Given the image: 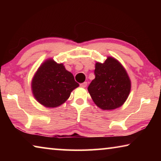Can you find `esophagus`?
I'll use <instances>...</instances> for the list:
<instances>
[{"label": "esophagus", "instance_id": "obj_1", "mask_svg": "<svg viewBox=\"0 0 161 161\" xmlns=\"http://www.w3.org/2000/svg\"><path fill=\"white\" fill-rule=\"evenodd\" d=\"M86 85H87V82H86V81H84V82L80 84V86H81V87H86Z\"/></svg>", "mask_w": 161, "mask_h": 161}]
</instances>
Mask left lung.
<instances>
[{
    "instance_id": "obj_1",
    "label": "left lung",
    "mask_w": 161,
    "mask_h": 161,
    "mask_svg": "<svg viewBox=\"0 0 161 161\" xmlns=\"http://www.w3.org/2000/svg\"><path fill=\"white\" fill-rule=\"evenodd\" d=\"M94 75L88 91L97 107L103 110L121 107L130 90V81L123 66L108 57L103 63L97 62Z\"/></svg>"
}]
</instances>
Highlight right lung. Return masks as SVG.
Listing matches in <instances>:
<instances>
[{"label":"right lung","mask_w":161,"mask_h":161,"mask_svg":"<svg viewBox=\"0 0 161 161\" xmlns=\"http://www.w3.org/2000/svg\"><path fill=\"white\" fill-rule=\"evenodd\" d=\"M79 86L74 76L62 64L53 59L45 62L37 71L32 81V90L37 102L46 107L61 105L69 97L71 92Z\"/></svg>","instance_id":"obj_1"}]
</instances>
